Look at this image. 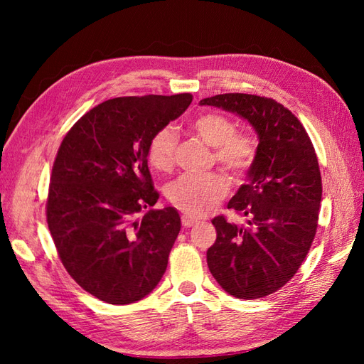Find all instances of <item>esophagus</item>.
<instances>
[{
  "instance_id": "34e87169",
  "label": "esophagus",
  "mask_w": 364,
  "mask_h": 364,
  "mask_svg": "<svg viewBox=\"0 0 364 364\" xmlns=\"http://www.w3.org/2000/svg\"><path fill=\"white\" fill-rule=\"evenodd\" d=\"M197 222H198V219L192 218V215H183V218H181V223H183L184 228L194 227V225H197Z\"/></svg>"
}]
</instances>
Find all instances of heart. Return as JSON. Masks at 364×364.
<instances>
[{"instance_id": "b5f03b06", "label": "heart", "mask_w": 364, "mask_h": 364, "mask_svg": "<svg viewBox=\"0 0 364 364\" xmlns=\"http://www.w3.org/2000/svg\"><path fill=\"white\" fill-rule=\"evenodd\" d=\"M191 129L211 145L218 164L233 176H241L257 158V142L250 134L236 133V123L220 112H205L192 120ZM178 136L173 127H164L154 133L149 144V162L159 172H170L175 164ZM230 183L220 173L178 176L166 188V197L176 210L189 215H202L225 198Z\"/></svg>"}]
</instances>
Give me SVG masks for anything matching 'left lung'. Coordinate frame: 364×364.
Returning <instances> with one entry per match:
<instances>
[{
	"label": "left lung",
	"instance_id": "1",
	"mask_svg": "<svg viewBox=\"0 0 364 364\" xmlns=\"http://www.w3.org/2000/svg\"><path fill=\"white\" fill-rule=\"evenodd\" d=\"M247 120L258 136L249 181L228 202L247 225L213 219L218 231L208 267L236 299H261L288 283L306 258L318 228L321 170L305 128L272 98L223 94L200 102Z\"/></svg>",
	"mask_w": 364,
	"mask_h": 364
}]
</instances>
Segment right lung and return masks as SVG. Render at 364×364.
<instances>
[{
	"mask_svg": "<svg viewBox=\"0 0 364 364\" xmlns=\"http://www.w3.org/2000/svg\"><path fill=\"white\" fill-rule=\"evenodd\" d=\"M191 102V94L107 100L84 114L59 146L46 222L67 272L106 304H134L166 272L181 220L172 206L139 218L159 198L146 156L154 133Z\"/></svg>",
	"mask_w": 364,
	"mask_h": 364,
	"instance_id": "obj_1",
	"label": "right lung"
}]
</instances>
